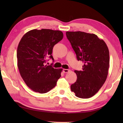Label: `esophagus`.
Wrapping results in <instances>:
<instances>
[{"label":"esophagus","instance_id":"esophagus-1","mask_svg":"<svg viewBox=\"0 0 123 123\" xmlns=\"http://www.w3.org/2000/svg\"><path fill=\"white\" fill-rule=\"evenodd\" d=\"M63 71L64 73H68V72H69L70 71V70L69 69H64L63 70Z\"/></svg>","mask_w":123,"mask_h":123}]
</instances>
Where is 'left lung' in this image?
<instances>
[{
  "label": "left lung",
  "instance_id": "8db88e82",
  "mask_svg": "<svg viewBox=\"0 0 123 123\" xmlns=\"http://www.w3.org/2000/svg\"><path fill=\"white\" fill-rule=\"evenodd\" d=\"M66 35L77 60L83 63L82 71H74L77 79L71 85V90L78 97L90 98L99 90L107 77L109 68L108 47L94 34L77 31L67 32Z\"/></svg>",
  "mask_w": 123,
  "mask_h": 123
}]
</instances>
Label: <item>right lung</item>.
<instances>
[{
  "label": "right lung",
  "mask_w": 123,
  "mask_h": 123,
  "mask_svg": "<svg viewBox=\"0 0 123 123\" xmlns=\"http://www.w3.org/2000/svg\"><path fill=\"white\" fill-rule=\"evenodd\" d=\"M63 37L60 31L34 29L20 40L17 50V67L26 84L35 92H48L61 77L62 69H54L45 63L48 57L54 60L53 46Z\"/></svg>",
  "instance_id": "1"
}]
</instances>
